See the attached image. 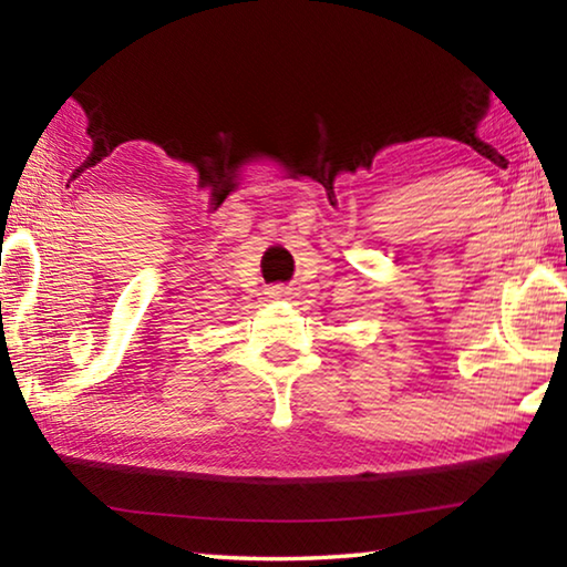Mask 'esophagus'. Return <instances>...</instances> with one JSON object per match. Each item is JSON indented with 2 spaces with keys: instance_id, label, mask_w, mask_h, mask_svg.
I'll return each mask as SVG.
<instances>
[{
  "instance_id": "obj_1",
  "label": "esophagus",
  "mask_w": 567,
  "mask_h": 567,
  "mask_svg": "<svg viewBox=\"0 0 567 567\" xmlns=\"http://www.w3.org/2000/svg\"><path fill=\"white\" fill-rule=\"evenodd\" d=\"M287 295H290V287H282V285H277L270 290V297H277V300H280V297H287Z\"/></svg>"
}]
</instances>
